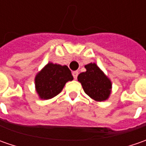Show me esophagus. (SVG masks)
<instances>
[{"mask_svg": "<svg viewBox=\"0 0 146 146\" xmlns=\"http://www.w3.org/2000/svg\"><path fill=\"white\" fill-rule=\"evenodd\" d=\"M78 75H79V72H78L77 70H76V71H73V72H72V76H73V77H74V79H75V80H76V79H77V76H78Z\"/></svg>", "mask_w": 146, "mask_h": 146, "instance_id": "1", "label": "esophagus"}]
</instances>
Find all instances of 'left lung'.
Masks as SVG:
<instances>
[{
	"instance_id": "obj_1",
	"label": "left lung",
	"mask_w": 146,
	"mask_h": 146,
	"mask_svg": "<svg viewBox=\"0 0 146 146\" xmlns=\"http://www.w3.org/2000/svg\"><path fill=\"white\" fill-rule=\"evenodd\" d=\"M86 71L78 76L84 91L90 98L97 102H103L108 99L111 93L112 84L96 63L85 65Z\"/></svg>"
}]
</instances>
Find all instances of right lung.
I'll use <instances>...</instances> for the list:
<instances>
[{"instance_id": "obj_1", "label": "right lung", "mask_w": 146, "mask_h": 146, "mask_svg": "<svg viewBox=\"0 0 146 146\" xmlns=\"http://www.w3.org/2000/svg\"><path fill=\"white\" fill-rule=\"evenodd\" d=\"M72 80L67 66L49 62L36 76V89L40 99L48 100L61 93L66 83Z\"/></svg>"}]
</instances>
